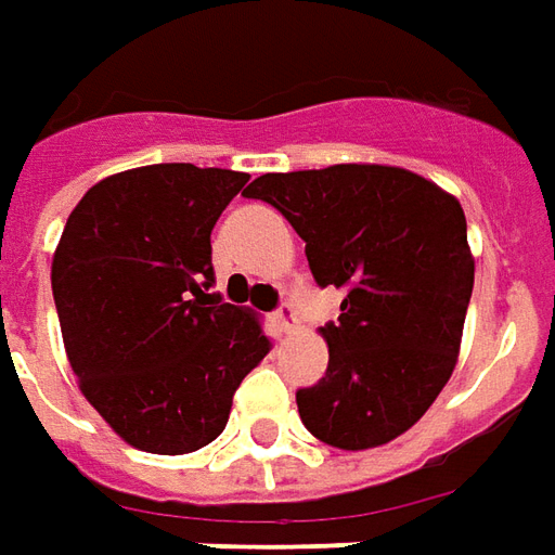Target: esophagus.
<instances>
[{"label":"esophagus","instance_id":"34e87169","mask_svg":"<svg viewBox=\"0 0 555 555\" xmlns=\"http://www.w3.org/2000/svg\"><path fill=\"white\" fill-rule=\"evenodd\" d=\"M274 323H278V328L281 332H296V326H299V320H296V308L289 305V301H281L278 305V311H274Z\"/></svg>","mask_w":555,"mask_h":555}]
</instances>
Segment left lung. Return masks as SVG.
Returning <instances> with one entry per match:
<instances>
[{
  "instance_id": "left-lung-1",
  "label": "left lung",
  "mask_w": 555,
  "mask_h": 555,
  "mask_svg": "<svg viewBox=\"0 0 555 555\" xmlns=\"http://www.w3.org/2000/svg\"><path fill=\"white\" fill-rule=\"evenodd\" d=\"M305 241L317 286L347 296L320 328L326 374L296 392L308 431L369 450L408 431L453 374L475 259L460 202L414 171L328 166L262 175L247 190Z\"/></svg>"
}]
</instances>
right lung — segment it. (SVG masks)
Masks as SVG:
<instances>
[{"instance_id": "1", "label": "right lung", "mask_w": 555, "mask_h": 555, "mask_svg": "<svg viewBox=\"0 0 555 555\" xmlns=\"http://www.w3.org/2000/svg\"><path fill=\"white\" fill-rule=\"evenodd\" d=\"M250 175L163 163L111 175L68 214L51 286L80 392L126 444L178 456L227 429L271 350L214 286L211 229Z\"/></svg>"}]
</instances>
